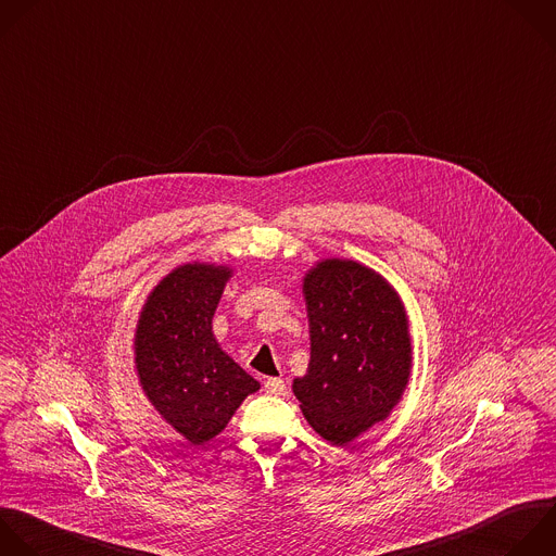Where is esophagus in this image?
Listing matches in <instances>:
<instances>
[{
    "label": "esophagus",
    "instance_id": "obj_1",
    "mask_svg": "<svg viewBox=\"0 0 556 556\" xmlns=\"http://www.w3.org/2000/svg\"><path fill=\"white\" fill-rule=\"evenodd\" d=\"M264 389H266V393H270V395H283V393H286V382H283L281 378H268V380L264 382Z\"/></svg>",
    "mask_w": 556,
    "mask_h": 556
}]
</instances>
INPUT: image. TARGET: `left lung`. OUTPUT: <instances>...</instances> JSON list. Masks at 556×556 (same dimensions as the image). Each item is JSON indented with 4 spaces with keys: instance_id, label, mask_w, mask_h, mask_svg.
Here are the masks:
<instances>
[{
    "instance_id": "obj_1",
    "label": "left lung",
    "mask_w": 556,
    "mask_h": 556,
    "mask_svg": "<svg viewBox=\"0 0 556 556\" xmlns=\"http://www.w3.org/2000/svg\"><path fill=\"white\" fill-rule=\"evenodd\" d=\"M309 364L292 391L307 424L346 445L402 402L413 368L408 314L397 290L353 260H320L303 277Z\"/></svg>"
}]
</instances>
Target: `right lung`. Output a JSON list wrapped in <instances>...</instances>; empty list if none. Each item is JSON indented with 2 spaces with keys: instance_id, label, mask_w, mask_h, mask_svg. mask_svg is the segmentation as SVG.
Wrapping results in <instances>:
<instances>
[{
  "instance_id": "obj_1",
  "label": "right lung",
  "mask_w": 556,
  "mask_h": 556,
  "mask_svg": "<svg viewBox=\"0 0 556 556\" xmlns=\"http://www.w3.org/2000/svg\"><path fill=\"white\" fill-rule=\"evenodd\" d=\"M233 268L192 262L169 270L148 294L135 329L143 395L182 439L218 437L260 382L218 344L212 320Z\"/></svg>"
}]
</instances>
